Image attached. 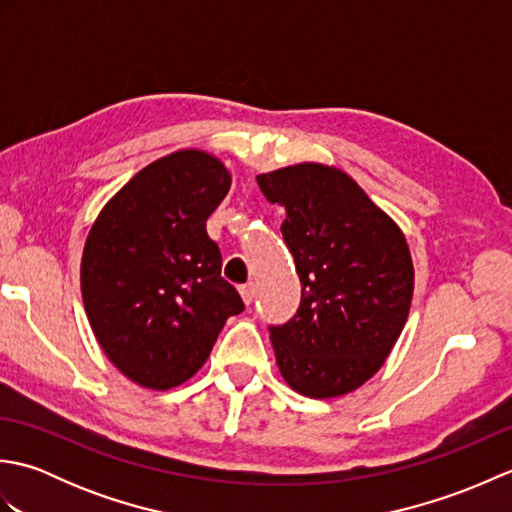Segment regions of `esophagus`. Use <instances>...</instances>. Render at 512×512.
<instances>
[{"instance_id":"esophagus-1","label":"esophagus","mask_w":512,"mask_h":512,"mask_svg":"<svg viewBox=\"0 0 512 512\" xmlns=\"http://www.w3.org/2000/svg\"><path fill=\"white\" fill-rule=\"evenodd\" d=\"M239 295H242V299H244L246 306H250V303L255 301V295H257L255 284H244V286H239Z\"/></svg>"}]
</instances>
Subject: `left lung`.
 Masks as SVG:
<instances>
[{
    "label": "left lung",
    "instance_id": "left-lung-1",
    "mask_svg": "<svg viewBox=\"0 0 512 512\" xmlns=\"http://www.w3.org/2000/svg\"><path fill=\"white\" fill-rule=\"evenodd\" d=\"M286 209L281 235L301 281L297 312L268 325L286 383L310 398L372 378L405 328L413 264L400 228L343 171L295 165L257 176Z\"/></svg>",
    "mask_w": 512,
    "mask_h": 512
}]
</instances>
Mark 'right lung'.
<instances>
[{"instance_id": "add662e5", "label": "right lung", "mask_w": 512, "mask_h": 512, "mask_svg": "<svg viewBox=\"0 0 512 512\" xmlns=\"http://www.w3.org/2000/svg\"><path fill=\"white\" fill-rule=\"evenodd\" d=\"M228 189L220 160L176 151L138 171L96 217L81 262L85 312L107 358L138 385L184 383L244 310L206 235Z\"/></svg>"}]
</instances>
